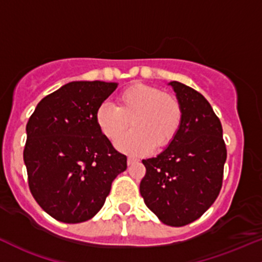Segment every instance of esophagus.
<instances>
[{
  "label": "esophagus",
  "instance_id": "obj_1",
  "mask_svg": "<svg viewBox=\"0 0 262 262\" xmlns=\"http://www.w3.org/2000/svg\"><path fill=\"white\" fill-rule=\"evenodd\" d=\"M136 162H138V160L134 159V158H130V157H129L128 160H126V163H128V165H132V164L136 163Z\"/></svg>",
  "mask_w": 262,
  "mask_h": 262
}]
</instances>
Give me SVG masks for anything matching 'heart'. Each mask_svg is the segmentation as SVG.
Here are the masks:
<instances>
[{"label": "heart", "instance_id": "1", "mask_svg": "<svg viewBox=\"0 0 262 262\" xmlns=\"http://www.w3.org/2000/svg\"><path fill=\"white\" fill-rule=\"evenodd\" d=\"M96 123L102 134L114 142L128 128L132 130L117 142V148L129 155H144L165 148L182 125L183 111L170 93L144 83H136L117 96V105L104 102L96 111Z\"/></svg>", "mask_w": 262, "mask_h": 262}]
</instances>
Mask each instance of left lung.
I'll return each instance as SVG.
<instances>
[{"label":"left lung","mask_w":262,"mask_h":262,"mask_svg":"<svg viewBox=\"0 0 262 262\" xmlns=\"http://www.w3.org/2000/svg\"><path fill=\"white\" fill-rule=\"evenodd\" d=\"M169 85L182 105V125L162 153L143 160L146 173L140 195L163 224L184 226L199 219L216 200L226 146L220 119L203 94L177 80Z\"/></svg>","instance_id":"1"}]
</instances>
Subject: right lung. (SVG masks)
Returning a JSON list of instances; mask_svg holds the SVG:
<instances>
[{
	"instance_id": "right-lung-1",
	"label": "right lung",
	"mask_w": 262,
	"mask_h": 262,
	"mask_svg": "<svg viewBox=\"0 0 262 262\" xmlns=\"http://www.w3.org/2000/svg\"><path fill=\"white\" fill-rule=\"evenodd\" d=\"M117 83L76 80L37 104L26 125L24 160L34 200L56 220L87 221L104 205L112 182L126 169L96 123Z\"/></svg>"
}]
</instances>
